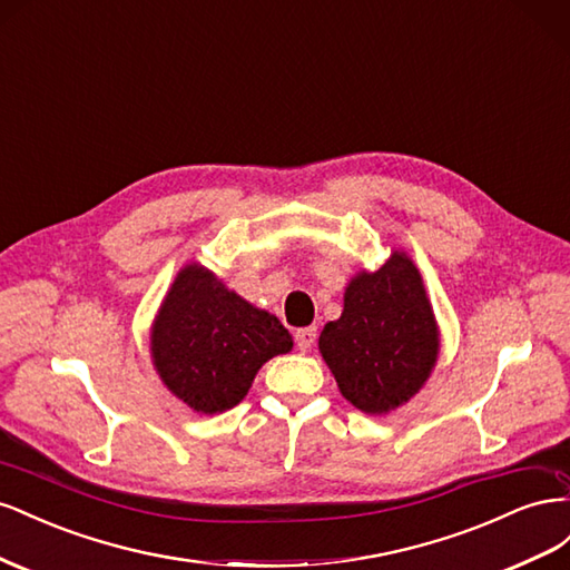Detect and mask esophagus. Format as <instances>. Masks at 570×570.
<instances>
[{
    "instance_id": "34e87169",
    "label": "esophagus",
    "mask_w": 570,
    "mask_h": 570,
    "mask_svg": "<svg viewBox=\"0 0 570 570\" xmlns=\"http://www.w3.org/2000/svg\"><path fill=\"white\" fill-rule=\"evenodd\" d=\"M294 338H296V346L305 353V351L313 348L315 338H317V330H315V327H303V330H298V332L294 334Z\"/></svg>"
}]
</instances>
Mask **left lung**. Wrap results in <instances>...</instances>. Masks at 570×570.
<instances>
[{"label":"left lung","mask_w":570,"mask_h":570,"mask_svg":"<svg viewBox=\"0 0 570 570\" xmlns=\"http://www.w3.org/2000/svg\"><path fill=\"white\" fill-rule=\"evenodd\" d=\"M320 353L357 411L382 415L409 403L439 355V327L413 259L394 250L377 272H357L344 313L324 324Z\"/></svg>","instance_id":"obj_1"}]
</instances>
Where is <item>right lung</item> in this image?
<instances>
[{
    "mask_svg": "<svg viewBox=\"0 0 570 570\" xmlns=\"http://www.w3.org/2000/svg\"><path fill=\"white\" fill-rule=\"evenodd\" d=\"M291 346L294 341L279 320L195 263L176 274L150 334L161 382L205 415L234 409L246 399L257 370Z\"/></svg>",
    "mask_w": 570,
    "mask_h": 570,
    "instance_id": "add662e5",
    "label": "right lung"
}]
</instances>
